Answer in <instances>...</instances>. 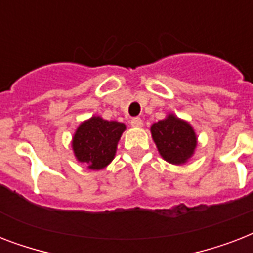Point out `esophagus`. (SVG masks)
I'll return each instance as SVG.
<instances>
[{"label":"esophagus","instance_id":"1","mask_svg":"<svg viewBox=\"0 0 253 253\" xmlns=\"http://www.w3.org/2000/svg\"><path fill=\"white\" fill-rule=\"evenodd\" d=\"M131 126H132V127H142L143 126L142 118H139V117H134V118L131 119Z\"/></svg>","mask_w":253,"mask_h":253}]
</instances>
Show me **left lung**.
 Instances as JSON below:
<instances>
[{"mask_svg":"<svg viewBox=\"0 0 253 253\" xmlns=\"http://www.w3.org/2000/svg\"><path fill=\"white\" fill-rule=\"evenodd\" d=\"M151 132L159 152L168 163L182 164L194 152L197 138L192 126L174 115L154 123Z\"/></svg>","mask_w":253,"mask_h":253,"instance_id":"left-lung-1","label":"left lung"}]
</instances>
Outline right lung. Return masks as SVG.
I'll return each instance as SVG.
<instances>
[{"instance_id": "add662e5", "label": "right lung", "mask_w": 253, "mask_h": 253, "mask_svg": "<svg viewBox=\"0 0 253 253\" xmlns=\"http://www.w3.org/2000/svg\"><path fill=\"white\" fill-rule=\"evenodd\" d=\"M126 126L115 121L93 117L81 123L73 136V151L79 162L90 169H101L113 160L117 144Z\"/></svg>"}]
</instances>
